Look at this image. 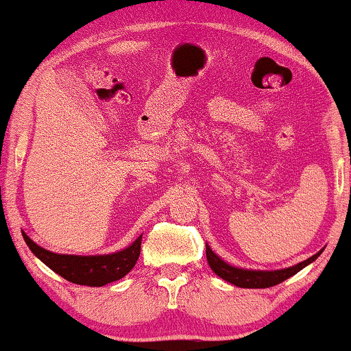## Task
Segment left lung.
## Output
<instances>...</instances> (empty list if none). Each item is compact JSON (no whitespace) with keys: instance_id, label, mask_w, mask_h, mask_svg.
Returning <instances> with one entry per match:
<instances>
[{"instance_id":"obj_1","label":"left lung","mask_w":351,"mask_h":351,"mask_svg":"<svg viewBox=\"0 0 351 351\" xmlns=\"http://www.w3.org/2000/svg\"><path fill=\"white\" fill-rule=\"evenodd\" d=\"M322 250L316 252V254L308 257L303 263L291 265V267L280 269V270H254V269H243V267H234L225 263L220 256H217L214 251L210 250V246L206 245V256L207 263L210 265V269L219 275L220 278L232 283L234 287L239 288H269L274 285H278L287 278L293 277L296 272H300L301 269H304L306 265H309L321 256Z\"/></svg>"}]
</instances>
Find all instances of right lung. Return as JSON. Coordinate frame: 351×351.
Segmentation results:
<instances>
[{
	"instance_id": "1",
	"label": "right lung",
	"mask_w": 351,
	"mask_h": 351,
	"mask_svg": "<svg viewBox=\"0 0 351 351\" xmlns=\"http://www.w3.org/2000/svg\"><path fill=\"white\" fill-rule=\"evenodd\" d=\"M30 251L42 261L53 272L66 278L68 282L87 287H104L106 283L117 282L123 278L134 267L141 254V241L143 234L136 241L121 251L112 254L95 256H76V254H58L34 243L27 234L22 232Z\"/></svg>"
}]
</instances>
